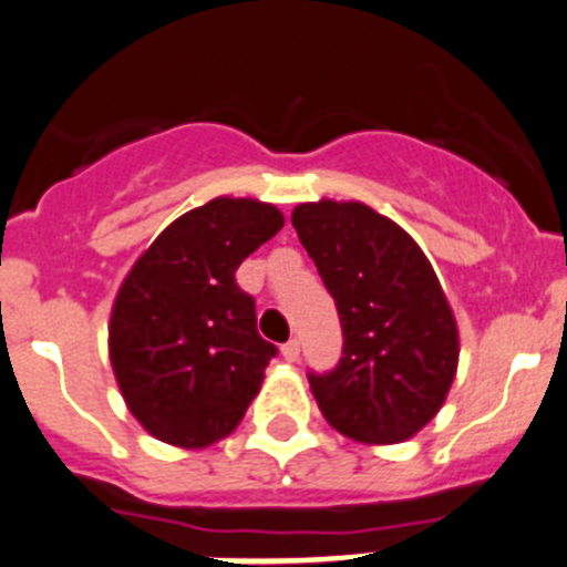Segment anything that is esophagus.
Listing matches in <instances>:
<instances>
[{"instance_id": "esophagus-1", "label": "esophagus", "mask_w": 567, "mask_h": 567, "mask_svg": "<svg viewBox=\"0 0 567 567\" xmlns=\"http://www.w3.org/2000/svg\"><path fill=\"white\" fill-rule=\"evenodd\" d=\"M280 353H284V359H287V361H298L300 359V342H298V339H289V342L280 348Z\"/></svg>"}]
</instances>
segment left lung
I'll return each instance as SVG.
<instances>
[{
    "label": "left lung",
    "mask_w": 567,
    "mask_h": 567,
    "mask_svg": "<svg viewBox=\"0 0 567 567\" xmlns=\"http://www.w3.org/2000/svg\"><path fill=\"white\" fill-rule=\"evenodd\" d=\"M292 225L342 326V359L309 370L317 406L339 434L390 445L417 434L449 395L460 333L412 236L361 203H303Z\"/></svg>",
    "instance_id": "8db88e82"
}]
</instances>
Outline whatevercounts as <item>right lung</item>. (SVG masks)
I'll list each match as a JSON object with an SVG mask.
<instances>
[{"instance_id":"1","label":"right lung","mask_w":567,"mask_h":567,"mask_svg":"<svg viewBox=\"0 0 567 567\" xmlns=\"http://www.w3.org/2000/svg\"><path fill=\"white\" fill-rule=\"evenodd\" d=\"M284 228L275 206L219 197L183 214L125 278L111 364L127 409L158 440L206 449L239 425L278 348L256 328L236 269Z\"/></svg>"}]
</instances>
